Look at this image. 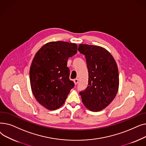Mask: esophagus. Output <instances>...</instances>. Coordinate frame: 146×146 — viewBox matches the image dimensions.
Returning <instances> with one entry per match:
<instances>
[{
    "mask_svg": "<svg viewBox=\"0 0 146 146\" xmlns=\"http://www.w3.org/2000/svg\"><path fill=\"white\" fill-rule=\"evenodd\" d=\"M73 81H74V83L75 85H77V84L78 83L79 80H78V79H75L73 80Z\"/></svg>",
    "mask_w": 146,
    "mask_h": 146,
    "instance_id": "1",
    "label": "esophagus"
}]
</instances>
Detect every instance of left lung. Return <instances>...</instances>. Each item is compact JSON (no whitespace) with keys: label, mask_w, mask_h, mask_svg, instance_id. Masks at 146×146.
Returning <instances> with one entry per match:
<instances>
[{"label":"left lung","mask_w":146,"mask_h":146,"mask_svg":"<svg viewBox=\"0 0 146 146\" xmlns=\"http://www.w3.org/2000/svg\"><path fill=\"white\" fill-rule=\"evenodd\" d=\"M89 73L88 86L80 92L82 102L91 111H101L115 97L119 87L118 68L111 53L97 45L80 44Z\"/></svg>","instance_id":"left-lung-1"}]
</instances>
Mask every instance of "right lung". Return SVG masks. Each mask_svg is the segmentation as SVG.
<instances>
[{
  "label": "right lung",
  "mask_w": 146,
  "mask_h": 146,
  "mask_svg": "<svg viewBox=\"0 0 146 146\" xmlns=\"http://www.w3.org/2000/svg\"><path fill=\"white\" fill-rule=\"evenodd\" d=\"M77 50L76 44L59 41L45 44L35 54L29 71L31 87L37 101L45 108H59L74 87L67 65L68 58Z\"/></svg>",
  "instance_id": "obj_1"
}]
</instances>
